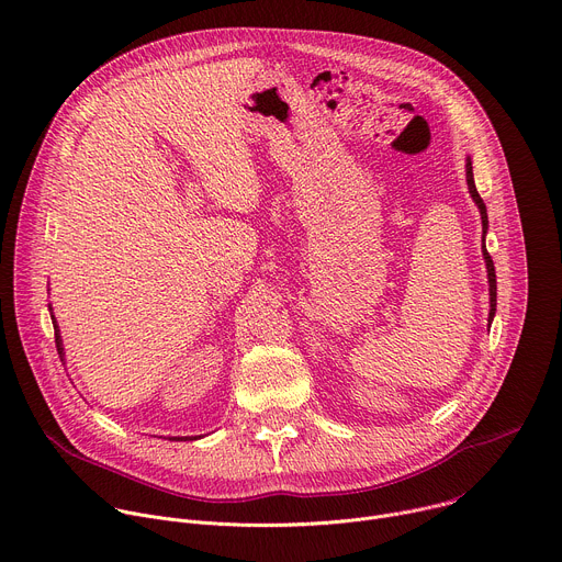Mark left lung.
<instances>
[{
    "label": "left lung",
    "mask_w": 562,
    "mask_h": 562,
    "mask_svg": "<svg viewBox=\"0 0 562 562\" xmlns=\"http://www.w3.org/2000/svg\"><path fill=\"white\" fill-rule=\"evenodd\" d=\"M465 175H468V188H470V194L474 199V203L479 205L481 210V218H483V259H485V266H487V281H490V323L494 321V314H496V270H494V261L485 248V233H487V207L476 190V183H474V170H472V159L468 157V164H465Z\"/></svg>",
    "instance_id": "8db88e82"
}]
</instances>
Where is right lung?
<instances>
[{
    "label": "right lung",
    "instance_id": "add662e5",
    "mask_svg": "<svg viewBox=\"0 0 562 562\" xmlns=\"http://www.w3.org/2000/svg\"><path fill=\"white\" fill-rule=\"evenodd\" d=\"M53 327H55V344H57V352H59V357L64 359V348H61V336H59V329H57V321H55V316H53ZM186 438H188V436H186ZM186 438L172 436L170 440H186Z\"/></svg>",
    "mask_w": 562,
    "mask_h": 562
}]
</instances>
